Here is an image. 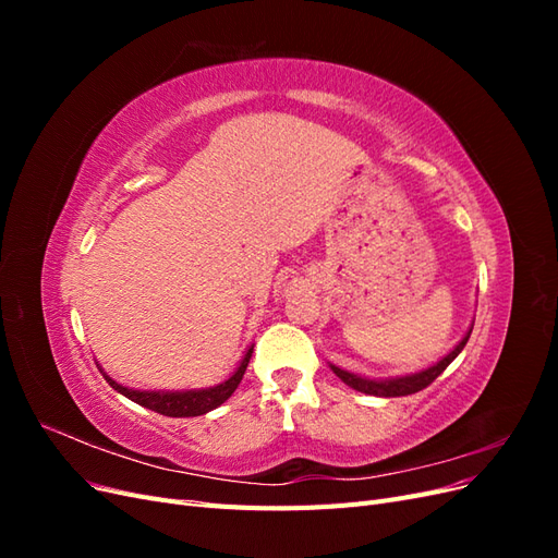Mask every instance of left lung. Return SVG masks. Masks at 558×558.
<instances>
[{
    "mask_svg": "<svg viewBox=\"0 0 558 558\" xmlns=\"http://www.w3.org/2000/svg\"><path fill=\"white\" fill-rule=\"evenodd\" d=\"M470 332H472V328L468 330V335L463 337V340L453 347V351H449L447 356L440 361V363H435L433 367H428V369H421V373H416V375H408V377H396V379H384V381H375V379H365V377H359V375H351V373H347V369H342V367H335V365H330L332 367V373L340 377L347 386H351V388H356V391H361V393H367V396H379V398H398V396H410V393H416V391H421V388H426V386H430L437 377H440L445 369L449 367V363L459 356V353L463 351V347L468 344V340H470Z\"/></svg>",
    "mask_w": 558,
    "mask_h": 558,
    "instance_id": "obj_1",
    "label": "left lung"
}]
</instances>
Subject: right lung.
<instances>
[{"mask_svg": "<svg viewBox=\"0 0 558 558\" xmlns=\"http://www.w3.org/2000/svg\"><path fill=\"white\" fill-rule=\"evenodd\" d=\"M251 353H253V347L244 353L240 367L234 369V375L230 379H226L223 384H218V386H211V388H202V391H181V393L179 391L177 393H170V391H167V393L165 391H134V388L116 384L107 375H105V379L109 381L113 391L123 393L125 398L142 404V408H146L150 412H158L162 416H199V414H207V412L216 410L218 404H223L234 393V388L240 386V381L246 373Z\"/></svg>", "mask_w": 558, "mask_h": 558, "instance_id": "add662e5", "label": "right lung"}]
</instances>
